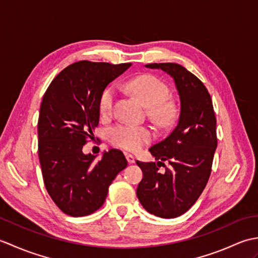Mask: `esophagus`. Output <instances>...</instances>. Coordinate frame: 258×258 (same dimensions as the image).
I'll return each instance as SVG.
<instances>
[{"mask_svg": "<svg viewBox=\"0 0 258 258\" xmlns=\"http://www.w3.org/2000/svg\"><path fill=\"white\" fill-rule=\"evenodd\" d=\"M126 160H127V162L130 164L135 163V157L133 155H131V154H126Z\"/></svg>", "mask_w": 258, "mask_h": 258, "instance_id": "obj_1", "label": "esophagus"}]
</instances>
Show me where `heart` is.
<instances>
[{"label":"heart","mask_w":258,"mask_h":258,"mask_svg":"<svg viewBox=\"0 0 258 258\" xmlns=\"http://www.w3.org/2000/svg\"><path fill=\"white\" fill-rule=\"evenodd\" d=\"M127 87L138 96L145 106L150 107V115L162 124H167L174 116V108L169 102L168 86L154 75H141L131 80ZM115 98L114 87H107L102 92L98 101V109L103 116L112 113ZM153 132L144 126L117 124L109 128L108 138L112 144L127 151H139L153 139Z\"/></svg>","instance_id":"obj_1"}]
</instances>
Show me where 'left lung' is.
Wrapping results in <instances>:
<instances>
[{
    "label": "left lung",
    "instance_id": "obj_1",
    "mask_svg": "<svg viewBox=\"0 0 258 258\" xmlns=\"http://www.w3.org/2000/svg\"><path fill=\"white\" fill-rule=\"evenodd\" d=\"M166 72L180 100L177 124L150 152L157 163L136 161L143 178L136 190L145 210L162 218L180 216L194 205L210 178L217 147L216 117L210 93L202 81L176 63L145 65ZM167 160L166 168L163 162ZM163 165L166 172L160 173Z\"/></svg>",
    "mask_w": 258,
    "mask_h": 258
}]
</instances>
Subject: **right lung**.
Returning <instances> with one entry per match:
<instances>
[{"instance_id": "obj_1", "label": "right lung", "mask_w": 258, "mask_h": 258, "mask_svg": "<svg viewBox=\"0 0 258 258\" xmlns=\"http://www.w3.org/2000/svg\"><path fill=\"white\" fill-rule=\"evenodd\" d=\"M131 65L76 62L52 81L43 96L37 122L43 179L53 202L70 216L97 211L109 185L127 166L118 150L104 152L98 162L82 150L87 138H94L102 92Z\"/></svg>"}]
</instances>
